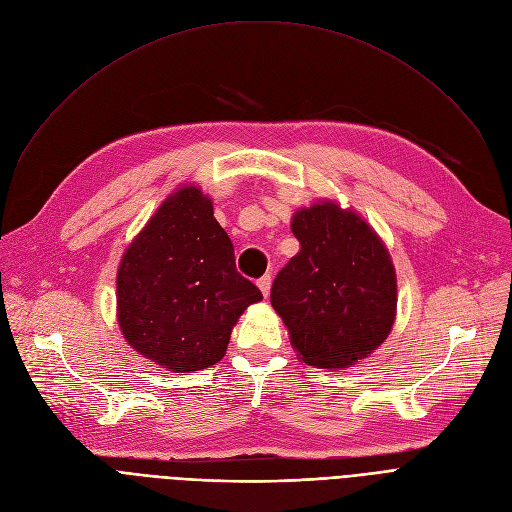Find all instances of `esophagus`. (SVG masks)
Instances as JSON below:
<instances>
[{
	"label": "esophagus",
	"mask_w": 512,
	"mask_h": 512,
	"mask_svg": "<svg viewBox=\"0 0 512 512\" xmlns=\"http://www.w3.org/2000/svg\"><path fill=\"white\" fill-rule=\"evenodd\" d=\"M257 286H259V290L263 292V297H267V294H270V288H272V276H270V274L261 276V278L257 280Z\"/></svg>",
	"instance_id": "34e87169"
}]
</instances>
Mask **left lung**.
<instances>
[{
    "label": "left lung",
    "mask_w": 512,
    "mask_h": 512,
    "mask_svg": "<svg viewBox=\"0 0 512 512\" xmlns=\"http://www.w3.org/2000/svg\"><path fill=\"white\" fill-rule=\"evenodd\" d=\"M301 251L278 272L270 301L305 363L346 367L390 334L396 274L390 255L357 213L317 203L292 220Z\"/></svg>",
    "instance_id": "1"
}]
</instances>
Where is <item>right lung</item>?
<instances>
[{"label":"right lung","instance_id":"1","mask_svg":"<svg viewBox=\"0 0 512 512\" xmlns=\"http://www.w3.org/2000/svg\"><path fill=\"white\" fill-rule=\"evenodd\" d=\"M261 299L238 274L232 240L195 186L164 201L118 270L124 338L176 373L218 363L240 313Z\"/></svg>","mask_w":512,"mask_h":512}]
</instances>
